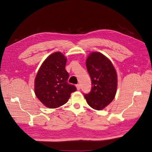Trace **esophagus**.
<instances>
[{
	"label": "esophagus",
	"mask_w": 152,
	"mask_h": 152,
	"mask_svg": "<svg viewBox=\"0 0 152 152\" xmlns=\"http://www.w3.org/2000/svg\"><path fill=\"white\" fill-rule=\"evenodd\" d=\"M76 87H77V90H80V85L79 84H77L76 85Z\"/></svg>",
	"instance_id": "1"
}]
</instances>
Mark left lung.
Wrapping results in <instances>:
<instances>
[{
  "instance_id": "8db88e82",
  "label": "left lung",
  "mask_w": 152,
  "mask_h": 152,
  "mask_svg": "<svg viewBox=\"0 0 152 152\" xmlns=\"http://www.w3.org/2000/svg\"><path fill=\"white\" fill-rule=\"evenodd\" d=\"M92 88L84 97L94 110H101L111 103L116 94L117 76L109 59L100 53H92L86 60Z\"/></svg>"
}]
</instances>
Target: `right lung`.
<instances>
[{
	"label": "right lung",
	"mask_w": 152,
	"mask_h": 152,
	"mask_svg": "<svg viewBox=\"0 0 152 152\" xmlns=\"http://www.w3.org/2000/svg\"><path fill=\"white\" fill-rule=\"evenodd\" d=\"M66 59L61 53L50 54L41 65L35 79V93L45 107L55 108L65 104L76 87L68 83Z\"/></svg>",
	"instance_id": "obj_1"
}]
</instances>
